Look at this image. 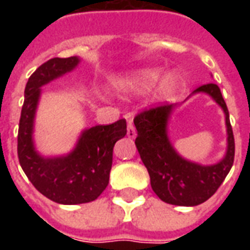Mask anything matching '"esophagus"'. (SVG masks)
<instances>
[{"label":"esophagus","instance_id":"obj_1","mask_svg":"<svg viewBox=\"0 0 250 250\" xmlns=\"http://www.w3.org/2000/svg\"><path fill=\"white\" fill-rule=\"evenodd\" d=\"M127 136L131 138V139H134L136 136V130H135V125L132 122H128V125H127Z\"/></svg>","mask_w":250,"mask_h":250}]
</instances>
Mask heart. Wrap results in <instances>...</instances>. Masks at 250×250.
<instances>
[{"label":"heart","instance_id":"b5f03b06","mask_svg":"<svg viewBox=\"0 0 250 250\" xmlns=\"http://www.w3.org/2000/svg\"><path fill=\"white\" fill-rule=\"evenodd\" d=\"M161 79V71L158 69H146L138 72L135 75H131L122 79L118 85L125 91H145L155 85V83ZM175 87V79L173 76H166L159 84V93L162 96H167L173 92Z\"/></svg>","mask_w":250,"mask_h":250}]
</instances>
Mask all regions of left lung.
I'll list each match as a JSON object with an SVG mask.
<instances>
[{"label": "left lung", "instance_id": "8db88e82", "mask_svg": "<svg viewBox=\"0 0 250 250\" xmlns=\"http://www.w3.org/2000/svg\"><path fill=\"white\" fill-rule=\"evenodd\" d=\"M197 92L210 95L225 112L228 151L217 165L202 166L188 162L174 150L166 134L168 116L175 107L174 104H158L143 109L134 118L138 131L136 148L148 171L154 193L166 204L195 206L208 201L224 182L234 162V136L220 87L209 83L193 91V93Z\"/></svg>", "mask_w": 250, "mask_h": 250}]
</instances>
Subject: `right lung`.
<instances>
[{
  "label": "right lung",
  "instance_id": "add662e5",
  "mask_svg": "<svg viewBox=\"0 0 250 250\" xmlns=\"http://www.w3.org/2000/svg\"><path fill=\"white\" fill-rule=\"evenodd\" d=\"M77 64L76 56L55 57L32 73L25 87L17 136L19 161L28 179L46 198L62 205L87 204L103 193L109 181L115 143L127 134L125 119H119L84 131L76 148L66 157L42 158L36 152L32 132L40 88Z\"/></svg>",
  "mask_w": 250,
  "mask_h": 250
}]
</instances>
